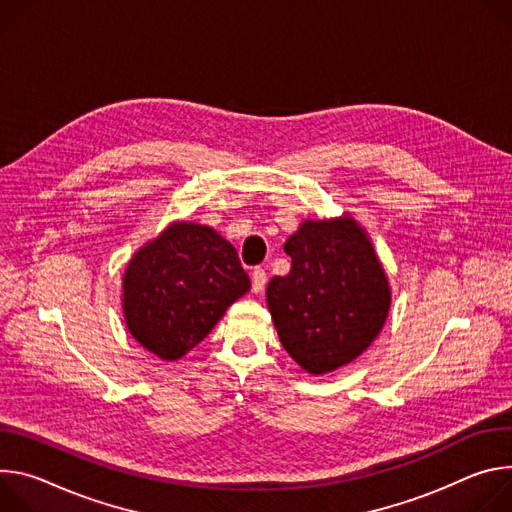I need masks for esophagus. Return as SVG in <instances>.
I'll use <instances>...</instances> for the list:
<instances>
[{"mask_svg":"<svg viewBox=\"0 0 512 512\" xmlns=\"http://www.w3.org/2000/svg\"><path fill=\"white\" fill-rule=\"evenodd\" d=\"M266 287V272L262 268L252 270V291L262 293Z\"/></svg>","mask_w":512,"mask_h":512,"instance_id":"esophagus-1","label":"esophagus"}]
</instances>
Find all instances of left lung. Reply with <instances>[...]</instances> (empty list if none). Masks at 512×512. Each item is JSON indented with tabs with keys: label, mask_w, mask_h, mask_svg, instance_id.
Instances as JSON below:
<instances>
[{
	"label": "left lung",
	"mask_w": 512,
	"mask_h": 512,
	"mask_svg": "<svg viewBox=\"0 0 512 512\" xmlns=\"http://www.w3.org/2000/svg\"><path fill=\"white\" fill-rule=\"evenodd\" d=\"M285 252L291 272L266 287L282 348L311 374L350 364L374 342L390 307L384 270L364 230L348 217L305 221Z\"/></svg>",
	"instance_id": "1"
}]
</instances>
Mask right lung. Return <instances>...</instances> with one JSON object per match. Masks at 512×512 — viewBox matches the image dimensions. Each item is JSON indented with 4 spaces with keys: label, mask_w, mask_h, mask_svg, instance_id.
Returning a JSON list of instances; mask_svg holds the SVG:
<instances>
[{
    "label": "right lung",
    "mask_w": 512,
    "mask_h": 512,
    "mask_svg": "<svg viewBox=\"0 0 512 512\" xmlns=\"http://www.w3.org/2000/svg\"><path fill=\"white\" fill-rule=\"evenodd\" d=\"M250 289L236 248L207 225L175 223L140 248L124 274L130 333L162 360H179Z\"/></svg>",
    "instance_id": "obj_1"
}]
</instances>
